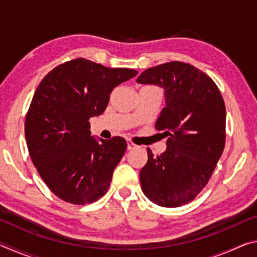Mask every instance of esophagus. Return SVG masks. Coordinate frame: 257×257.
<instances>
[{
	"label": "esophagus",
	"mask_w": 257,
	"mask_h": 257,
	"mask_svg": "<svg viewBox=\"0 0 257 257\" xmlns=\"http://www.w3.org/2000/svg\"><path fill=\"white\" fill-rule=\"evenodd\" d=\"M137 147H138V146H137L136 144H134V143H133L132 141H127V149H128L129 151L137 149Z\"/></svg>",
	"instance_id": "obj_1"
}]
</instances>
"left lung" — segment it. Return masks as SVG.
I'll list each match as a JSON object with an SVG mask.
<instances>
[{
	"label": "left lung",
	"instance_id": "1",
	"mask_svg": "<svg viewBox=\"0 0 257 257\" xmlns=\"http://www.w3.org/2000/svg\"><path fill=\"white\" fill-rule=\"evenodd\" d=\"M138 84L162 87L165 106L155 129L167 139V150L139 173L143 193L163 207L193 201L210 180L225 145V105L219 88L191 64L172 61L146 69Z\"/></svg>",
	"mask_w": 257,
	"mask_h": 257
}]
</instances>
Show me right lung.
Listing matches in <instances>:
<instances>
[{"instance_id": "1", "label": "right lung", "mask_w": 257, "mask_h": 257, "mask_svg": "<svg viewBox=\"0 0 257 257\" xmlns=\"http://www.w3.org/2000/svg\"><path fill=\"white\" fill-rule=\"evenodd\" d=\"M137 73L79 58L55 67L38 85L26 115V142L43 181L64 202L85 205L107 191L127 142L96 141L89 119L105 111L114 87Z\"/></svg>"}]
</instances>
